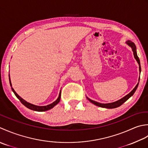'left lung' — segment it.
Segmentation results:
<instances>
[{"instance_id":"8db88e82","label":"left lung","mask_w":148,"mask_h":148,"mask_svg":"<svg viewBox=\"0 0 148 148\" xmlns=\"http://www.w3.org/2000/svg\"><path fill=\"white\" fill-rule=\"evenodd\" d=\"M126 44H127L128 45H129V46L132 48V51H133V52H134V56L135 59H136V61H137L138 65H139V71L140 72L141 71V68H140V60H139V58H138V57L137 54L136 47H135L134 43H133V42L131 41H129L128 40V41H126ZM138 83L137 84V86L135 87V88L133 90H132V91L130 92L129 94H128L127 95L125 96V97H123V98L120 99L119 100L116 101L115 102H113V103H98V102H97V101H93V100H92V99H89V98H87V99H88V100H89V101H91L92 103L96 105V106L100 107H102V108H117V107L121 106V105L123 103H124L125 102L126 100H127V99H128L130 98L132 96H133V95L134 94V92H135V91H136V89H137V87H138Z\"/></svg>"}]
</instances>
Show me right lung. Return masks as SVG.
Listing matches in <instances>:
<instances>
[{
    "label": "right lung",
    "mask_w": 148,
    "mask_h": 148,
    "mask_svg": "<svg viewBox=\"0 0 148 148\" xmlns=\"http://www.w3.org/2000/svg\"><path fill=\"white\" fill-rule=\"evenodd\" d=\"M10 86L12 87L10 77ZM11 89H12V91H13V92H14V94L15 95V96H16L17 98L19 99V100L21 101V103H22L23 105H25L26 107H27L28 108H29V109L32 110H35V111H38V112H43V111L49 110L51 109V108H52L54 106H56V105L60 101V99H61V92L60 91L59 97L57 98L56 100L54 102H53L52 103L46 105V106H38V105H33V104L29 103V102H27L25 100H24L23 98H21L20 96L18 95L16 92H15V91L13 89V87H11Z\"/></svg>",
    "instance_id": "add662e5"
}]
</instances>
